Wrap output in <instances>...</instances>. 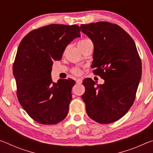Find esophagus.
<instances>
[{
	"label": "esophagus",
	"instance_id": "34e87169",
	"mask_svg": "<svg viewBox=\"0 0 153 153\" xmlns=\"http://www.w3.org/2000/svg\"><path fill=\"white\" fill-rule=\"evenodd\" d=\"M76 83L77 84H82V79L81 78H78L76 79Z\"/></svg>",
	"mask_w": 153,
	"mask_h": 153
}]
</instances>
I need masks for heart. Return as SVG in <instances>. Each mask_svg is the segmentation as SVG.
Returning <instances> with one entry per match:
<instances>
[{
    "mask_svg": "<svg viewBox=\"0 0 153 153\" xmlns=\"http://www.w3.org/2000/svg\"><path fill=\"white\" fill-rule=\"evenodd\" d=\"M88 41H90V40H88V39L81 40L79 41L77 45H78V46H81L82 45H84V44H86L87 42H88ZM72 73L75 75H79L80 73H81V71H80V69L79 68H74L72 69Z\"/></svg>",
    "mask_w": 153,
    "mask_h": 153,
    "instance_id": "b5f03b06",
    "label": "heart"
}]
</instances>
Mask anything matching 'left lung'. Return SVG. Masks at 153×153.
I'll list each match as a JSON object with an SVG mask.
<instances>
[{"label": "left lung", "instance_id": "1", "mask_svg": "<svg viewBox=\"0 0 153 153\" xmlns=\"http://www.w3.org/2000/svg\"><path fill=\"white\" fill-rule=\"evenodd\" d=\"M80 30L94 45L92 68L104 79L96 85L84 79L88 115L98 123H111L126 114L133 105L142 76V63L135 42L125 30L106 22L81 25Z\"/></svg>", "mask_w": 153, "mask_h": 153}]
</instances>
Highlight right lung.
<instances>
[{"mask_svg": "<svg viewBox=\"0 0 153 153\" xmlns=\"http://www.w3.org/2000/svg\"><path fill=\"white\" fill-rule=\"evenodd\" d=\"M80 37L77 25L51 24L28 33L21 41L13 68L20 105L33 120L45 125L61 122L68 113L76 82H53L54 61H60L67 46Z\"/></svg>", "mask_w": 153, "mask_h": 153, "instance_id": "right-lung-1", "label": "right lung"}]
</instances>
